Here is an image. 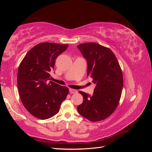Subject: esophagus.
<instances>
[{"mask_svg":"<svg viewBox=\"0 0 152 152\" xmlns=\"http://www.w3.org/2000/svg\"><path fill=\"white\" fill-rule=\"evenodd\" d=\"M69 91L71 94H75L77 93V91L75 89H69Z\"/></svg>","mask_w":152,"mask_h":152,"instance_id":"obj_1","label":"esophagus"}]
</instances>
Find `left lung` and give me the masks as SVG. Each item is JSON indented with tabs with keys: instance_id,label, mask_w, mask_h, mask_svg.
<instances>
[{
	"instance_id": "1",
	"label": "left lung",
	"mask_w": 152,
	"mask_h": 152,
	"mask_svg": "<svg viewBox=\"0 0 152 152\" xmlns=\"http://www.w3.org/2000/svg\"><path fill=\"white\" fill-rule=\"evenodd\" d=\"M87 61V75L96 84L92 96L82 91L83 102L77 107L82 116L91 122L107 118L116 110L123 88V75L112 50L94 42L77 46Z\"/></svg>"
}]
</instances>
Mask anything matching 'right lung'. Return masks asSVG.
Here are the masks:
<instances>
[{
    "label": "right lung",
    "mask_w": 152,
    "mask_h": 152,
    "mask_svg": "<svg viewBox=\"0 0 152 152\" xmlns=\"http://www.w3.org/2000/svg\"><path fill=\"white\" fill-rule=\"evenodd\" d=\"M68 44L42 42L31 48L18 68L17 84L21 102L31 115L41 120L58 113L69 89L50 80L55 60Z\"/></svg>",
    "instance_id": "obj_1"
}]
</instances>
